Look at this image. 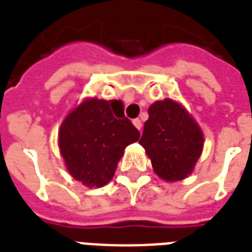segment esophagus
Segmentation results:
<instances>
[{"mask_svg": "<svg viewBox=\"0 0 252 252\" xmlns=\"http://www.w3.org/2000/svg\"><path fill=\"white\" fill-rule=\"evenodd\" d=\"M133 126H136V128H137L138 130H141V126H142L141 120H140V119H134V120H133Z\"/></svg>", "mask_w": 252, "mask_h": 252, "instance_id": "esophagus-1", "label": "esophagus"}]
</instances>
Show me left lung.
<instances>
[{
  "label": "left lung",
  "instance_id": "left-lung-1",
  "mask_svg": "<svg viewBox=\"0 0 252 252\" xmlns=\"http://www.w3.org/2000/svg\"><path fill=\"white\" fill-rule=\"evenodd\" d=\"M140 144L154 171L167 182L189 175L203 150V132L191 115L171 99L158 100L148 110Z\"/></svg>",
  "mask_w": 252,
  "mask_h": 252
}]
</instances>
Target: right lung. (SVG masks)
Segmentation results:
<instances>
[{
  "label": "right lung",
  "instance_id": "right-lung-1",
  "mask_svg": "<svg viewBox=\"0 0 252 252\" xmlns=\"http://www.w3.org/2000/svg\"><path fill=\"white\" fill-rule=\"evenodd\" d=\"M140 132L118 111L116 102L87 99L61 124L59 146L68 171L87 187H103L112 179L124 149Z\"/></svg>",
  "mask_w": 252,
  "mask_h": 252
}]
</instances>
